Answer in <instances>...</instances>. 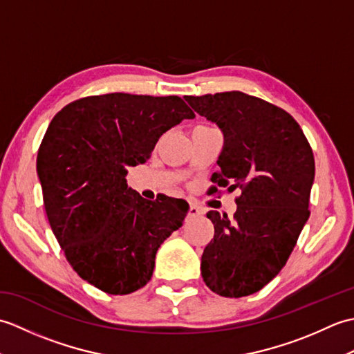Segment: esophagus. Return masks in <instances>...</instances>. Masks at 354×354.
<instances>
[{
  "mask_svg": "<svg viewBox=\"0 0 354 354\" xmlns=\"http://www.w3.org/2000/svg\"><path fill=\"white\" fill-rule=\"evenodd\" d=\"M201 214H202V209L199 207L193 205V204L189 207V216L190 217H196V216H201Z\"/></svg>",
  "mask_w": 354,
  "mask_h": 354,
  "instance_id": "34e87169",
  "label": "esophagus"
}]
</instances>
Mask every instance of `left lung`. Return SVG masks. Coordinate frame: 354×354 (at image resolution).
Segmentation results:
<instances>
[{
	"mask_svg": "<svg viewBox=\"0 0 354 354\" xmlns=\"http://www.w3.org/2000/svg\"><path fill=\"white\" fill-rule=\"evenodd\" d=\"M184 99L223 133L212 181L242 190L232 219L207 213L214 237L202 254V278L221 297L251 295L280 272L309 219L312 147L295 118L257 97L230 91Z\"/></svg>",
	"mask_w": 354,
	"mask_h": 354,
	"instance_id": "8db88e82",
	"label": "left lung"
}]
</instances>
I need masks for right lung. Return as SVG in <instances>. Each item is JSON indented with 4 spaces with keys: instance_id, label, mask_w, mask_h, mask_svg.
Wrapping results in <instances>:
<instances>
[{
    "instance_id": "obj_1",
    "label": "right lung",
    "mask_w": 354,
    "mask_h": 354,
    "mask_svg": "<svg viewBox=\"0 0 354 354\" xmlns=\"http://www.w3.org/2000/svg\"><path fill=\"white\" fill-rule=\"evenodd\" d=\"M194 118L178 95L112 93L66 104L37 152L44 207L80 278L127 295L153 274L158 248L183 227L189 204L147 201L127 187V167L145 164L164 132Z\"/></svg>"
}]
</instances>
